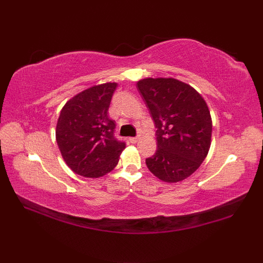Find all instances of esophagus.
Wrapping results in <instances>:
<instances>
[{
    "mask_svg": "<svg viewBox=\"0 0 263 263\" xmlns=\"http://www.w3.org/2000/svg\"><path fill=\"white\" fill-rule=\"evenodd\" d=\"M139 139H140V138L137 137V138H130V139H128V140H130L131 143H136V142L139 141Z\"/></svg>",
    "mask_w": 263,
    "mask_h": 263,
    "instance_id": "esophagus-1",
    "label": "esophagus"
}]
</instances>
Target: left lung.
<instances>
[{
  "instance_id": "8db88e82",
  "label": "left lung",
  "mask_w": 263,
  "mask_h": 263,
  "mask_svg": "<svg viewBox=\"0 0 263 263\" xmlns=\"http://www.w3.org/2000/svg\"><path fill=\"white\" fill-rule=\"evenodd\" d=\"M137 88L157 127V150L146 159L147 167L163 182L185 180L209 153L208 105L193 87L174 78H144Z\"/></svg>"
}]
</instances>
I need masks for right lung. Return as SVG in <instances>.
<instances>
[{"mask_svg": "<svg viewBox=\"0 0 263 263\" xmlns=\"http://www.w3.org/2000/svg\"><path fill=\"white\" fill-rule=\"evenodd\" d=\"M116 87V82L92 86L69 99L61 110L57 142L65 164L78 175L108 174L125 149V143L115 139V122L107 115Z\"/></svg>", "mask_w": 263, "mask_h": 263, "instance_id": "obj_1", "label": "right lung"}]
</instances>
